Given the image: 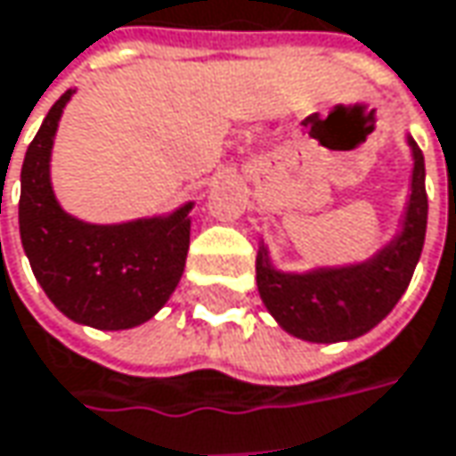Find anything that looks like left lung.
<instances>
[{
	"label": "left lung",
	"instance_id": "left-lung-1",
	"mask_svg": "<svg viewBox=\"0 0 456 456\" xmlns=\"http://www.w3.org/2000/svg\"><path fill=\"white\" fill-rule=\"evenodd\" d=\"M411 149V187L398 231L372 256L349 264H315L305 272L280 269L259 240L256 287L277 326L310 344L354 341L375 329L398 305L421 259L426 239V167L423 153L405 133Z\"/></svg>",
	"mask_w": 456,
	"mask_h": 456
}]
</instances>
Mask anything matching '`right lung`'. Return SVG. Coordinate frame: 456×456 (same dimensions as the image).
Returning a JSON list of instances; mask_svg holds the SVG:
<instances>
[{
    "label": "right lung",
    "instance_id": "1",
    "mask_svg": "<svg viewBox=\"0 0 456 456\" xmlns=\"http://www.w3.org/2000/svg\"><path fill=\"white\" fill-rule=\"evenodd\" d=\"M77 89L45 115L20 174V239L35 280L74 323L135 329L167 305L187 251L194 202L126 223H89L61 208L51 182L58 123Z\"/></svg>",
    "mask_w": 456,
    "mask_h": 456
}]
</instances>
